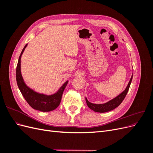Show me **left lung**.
Wrapping results in <instances>:
<instances>
[{"label":"left lung","instance_id":"obj_1","mask_svg":"<svg viewBox=\"0 0 153 153\" xmlns=\"http://www.w3.org/2000/svg\"><path fill=\"white\" fill-rule=\"evenodd\" d=\"M132 78H133V75L131 76V77L130 78V80H129L128 84L126 88V89H125L122 92V93L120 94L117 97H115V98H114L113 100H110V101H108L107 103H103V104H94V103H92L89 102V101H88L87 99L85 98L87 106H89V108H90L91 110L94 111V112H96L103 113V112H109V111L114 110V108L117 107V106L123 102V101L124 100V98L126 97V96L128 93V91L129 90V86H130V84L131 83Z\"/></svg>","mask_w":153,"mask_h":153}]
</instances>
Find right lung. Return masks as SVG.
<instances>
[{"mask_svg":"<svg viewBox=\"0 0 153 153\" xmlns=\"http://www.w3.org/2000/svg\"><path fill=\"white\" fill-rule=\"evenodd\" d=\"M27 45L25 46L24 49L22 51L19 59H18L16 66V77L18 88H19L21 93L22 94L23 96L24 97L27 102L29 103V105L32 108L41 111V112H50V111H52L57 108L60 103H61L62 93L68 84V81H66L64 83L63 85L60 88L56 93L49 96L43 94H39L27 87L24 83V80H23L20 69L21 57Z\"/></svg>","mask_w":153,"mask_h":153,"instance_id":"add662e5","label":"right lung"}]
</instances>
